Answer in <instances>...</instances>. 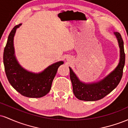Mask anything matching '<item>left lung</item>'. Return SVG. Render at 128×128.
<instances>
[{
    "mask_svg": "<svg viewBox=\"0 0 128 128\" xmlns=\"http://www.w3.org/2000/svg\"><path fill=\"white\" fill-rule=\"evenodd\" d=\"M114 34L118 40L120 49V60L118 66L106 78L97 83L86 84L79 81L72 70L69 67L73 93L78 99L85 101H96L102 99L117 87L120 82L125 63V54L121 35L119 32H114Z\"/></svg>",
    "mask_w": 128,
    "mask_h": 128,
    "instance_id": "1",
    "label": "left lung"
}]
</instances>
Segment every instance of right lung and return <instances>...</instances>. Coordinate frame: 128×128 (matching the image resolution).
I'll return each mask as SVG.
<instances>
[{"mask_svg":"<svg viewBox=\"0 0 128 128\" xmlns=\"http://www.w3.org/2000/svg\"><path fill=\"white\" fill-rule=\"evenodd\" d=\"M19 24L13 28L9 34L4 52V64L6 75L12 86L23 96L32 98L44 96L50 92L54 78L62 61L49 66L44 71L35 74L26 71L17 62L13 46V39Z\"/></svg>","mask_w":128,"mask_h":128,"instance_id":"add662e5","label":"right lung"}]
</instances>
